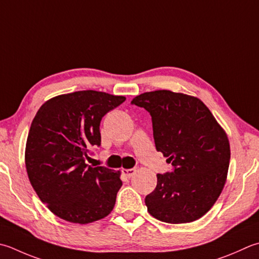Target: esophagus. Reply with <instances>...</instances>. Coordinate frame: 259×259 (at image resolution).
<instances>
[{
    "label": "esophagus",
    "instance_id": "obj_1",
    "mask_svg": "<svg viewBox=\"0 0 259 259\" xmlns=\"http://www.w3.org/2000/svg\"><path fill=\"white\" fill-rule=\"evenodd\" d=\"M136 173V169L135 168H129V169H122V174L123 176H125L126 179H130L131 176Z\"/></svg>",
    "mask_w": 259,
    "mask_h": 259
}]
</instances>
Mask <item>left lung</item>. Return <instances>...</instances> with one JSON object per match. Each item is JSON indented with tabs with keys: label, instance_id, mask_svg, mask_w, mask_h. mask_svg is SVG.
I'll return each mask as SVG.
<instances>
[{
	"label": "left lung",
	"instance_id": "8db88e82",
	"mask_svg": "<svg viewBox=\"0 0 259 259\" xmlns=\"http://www.w3.org/2000/svg\"><path fill=\"white\" fill-rule=\"evenodd\" d=\"M149 112L157 151L168 157L171 171L157 174L146 196L147 210L167 224L203 217L224 189L230 161L229 140L201 100L171 91H154L131 101Z\"/></svg>",
	"mask_w": 259,
	"mask_h": 259
}]
</instances>
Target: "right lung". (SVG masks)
I'll return each mask as SVG.
<instances>
[{"instance_id": "right-lung-1", "label": "right lung", "mask_w": 259, "mask_h": 259, "mask_svg": "<svg viewBox=\"0 0 259 259\" xmlns=\"http://www.w3.org/2000/svg\"><path fill=\"white\" fill-rule=\"evenodd\" d=\"M124 96L78 91L56 96L38 110L25 147V167L35 193L60 219L90 224L113 210L120 171L90 166V148L101 146L103 116Z\"/></svg>"}]
</instances>
